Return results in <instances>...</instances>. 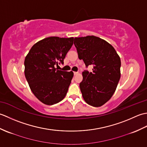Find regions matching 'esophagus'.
<instances>
[{
	"label": "esophagus",
	"instance_id": "obj_1",
	"mask_svg": "<svg viewBox=\"0 0 147 147\" xmlns=\"http://www.w3.org/2000/svg\"><path fill=\"white\" fill-rule=\"evenodd\" d=\"M78 72H74V75H76V74H78Z\"/></svg>",
	"mask_w": 147,
	"mask_h": 147
}]
</instances>
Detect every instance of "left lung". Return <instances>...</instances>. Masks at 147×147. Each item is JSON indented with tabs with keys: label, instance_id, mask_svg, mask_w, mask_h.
Returning a JSON list of instances; mask_svg holds the SVG:
<instances>
[{
	"label": "left lung",
	"instance_id": "8db88e82",
	"mask_svg": "<svg viewBox=\"0 0 147 147\" xmlns=\"http://www.w3.org/2000/svg\"><path fill=\"white\" fill-rule=\"evenodd\" d=\"M78 57L93 71H84L80 87L87 104L100 107L111 99L121 78V59L110 43L99 37L74 38Z\"/></svg>",
	"mask_w": 147,
	"mask_h": 147
}]
</instances>
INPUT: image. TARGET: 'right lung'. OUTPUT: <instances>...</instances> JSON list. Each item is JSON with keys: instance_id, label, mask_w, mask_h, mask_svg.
<instances>
[{"instance_id": "right-lung-1", "label": "right lung", "mask_w": 147, "mask_h": 147, "mask_svg": "<svg viewBox=\"0 0 147 147\" xmlns=\"http://www.w3.org/2000/svg\"><path fill=\"white\" fill-rule=\"evenodd\" d=\"M73 41V37H48L36 43L26 56V79L33 94L43 104H57L67 94L73 72L57 70L55 65L64 64Z\"/></svg>"}]
</instances>
